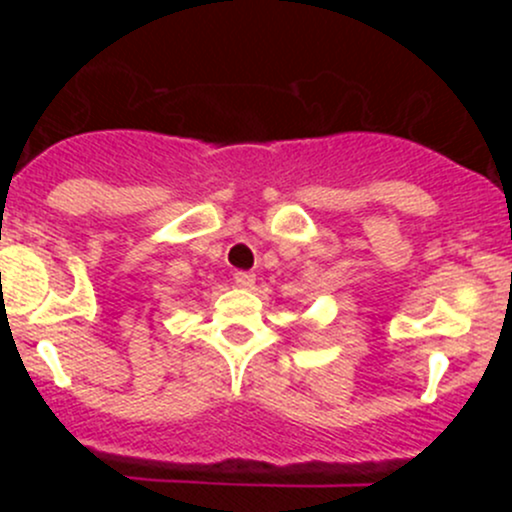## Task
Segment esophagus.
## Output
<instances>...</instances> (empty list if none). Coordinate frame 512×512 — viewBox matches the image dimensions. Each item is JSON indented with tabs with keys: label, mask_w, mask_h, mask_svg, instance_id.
I'll list each match as a JSON object with an SVG mask.
<instances>
[{
	"label": "esophagus",
	"mask_w": 512,
	"mask_h": 512,
	"mask_svg": "<svg viewBox=\"0 0 512 512\" xmlns=\"http://www.w3.org/2000/svg\"><path fill=\"white\" fill-rule=\"evenodd\" d=\"M232 280H235V285L237 287H252L255 285V275H252V272H235V275H232Z\"/></svg>",
	"instance_id": "obj_1"
}]
</instances>
